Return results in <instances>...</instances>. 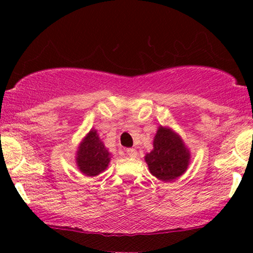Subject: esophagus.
I'll list each match as a JSON object with an SVG mask.
<instances>
[{"label": "esophagus", "mask_w": 253, "mask_h": 253, "mask_svg": "<svg viewBox=\"0 0 253 253\" xmlns=\"http://www.w3.org/2000/svg\"><path fill=\"white\" fill-rule=\"evenodd\" d=\"M126 154L129 155L130 158H136L137 157V151L134 148H127Z\"/></svg>", "instance_id": "1"}]
</instances>
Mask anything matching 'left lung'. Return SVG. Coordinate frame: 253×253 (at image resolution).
<instances>
[{
  "label": "left lung",
  "mask_w": 253,
  "mask_h": 253,
  "mask_svg": "<svg viewBox=\"0 0 253 253\" xmlns=\"http://www.w3.org/2000/svg\"><path fill=\"white\" fill-rule=\"evenodd\" d=\"M191 153L182 137L171 127H158L153 139V150L145 155L150 172L162 182H170L188 169Z\"/></svg>",
  "instance_id": "8db88e82"
}]
</instances>
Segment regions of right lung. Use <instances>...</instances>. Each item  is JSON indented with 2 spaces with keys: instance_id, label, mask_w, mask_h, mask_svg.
I'll return each mask as SVG.
<instances>
[{
  "instance_id": "right-lung-1",
  "label": "right lung",
  "mask_w": 253,
  "mask_h": 253,
  "mask_svg": "<svg viewBox=\"0 0 253 253\" xmlns=\"http://www.w3.org/2000/svg\"><path fill=\"white\" fill-rule=\"evenodd\" d=\"M112 153L100 139L98 131L91 129L83 138L76 152V165L82 174L94 177L108 167Z\"/></svg>"
}]
</instances>
